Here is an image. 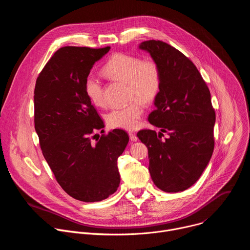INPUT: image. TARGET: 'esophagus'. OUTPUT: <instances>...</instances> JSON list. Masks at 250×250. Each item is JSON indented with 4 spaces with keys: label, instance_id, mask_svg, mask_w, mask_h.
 Listing matches in <instances>:
<instances>
[{
    "label": "esophagus",
    "instance_id": "esophagus-1",
    "mask_svg": "<svg viewBox=\"0 0 250 250\" xmlns=\"http://www.w3.org/2000/svg\"><path fill=\"white\" fill-rule=\"evenodd\" d=\"M129 138H130L131 141H136L138 139L137 136L133 132H129Z\"/></svg>",
    "mask_w": 250,
    "mask_h": 250
}]
</instances>
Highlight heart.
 <instances>
[{"mask_svg": "<svg viewBox=\"0 0 250 250\" xmlns=\"http://www.w3.org/2000/svg\"><path fill=\"white\" fill-rule=\"evenodd\" d=\"M103 73L113 80L126 83L127 105L112 110L106 116L111 127L133 129L144 114L142 104H150L157 97L161 87V72L158 64L152 59H141L137 55L116 53L103 67ZM85 92L96 105H104V86L95 75L85 80Z\"/></svg>", "mask_w": 250, "mask_h": 250, "instance_id": "obj_1", "label": "heart"}]
</instances>
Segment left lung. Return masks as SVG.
I'll list each match as a JSON object with an SVG mask.
<instances>
[{
    "label": "left lung",
    "mask_w": 250,
    "mask_h": 250,
    "mask_svg": "<svg viewBox=\"0 0 250 250\" xmlns=\"http://www.w3.org/2000/svg\"><path fill=\"white\" fill-rule=\"evenodd\" d=\"M158 64L161 87L148 122L160 128L142 129L137 137L148 149L151 179L167 193L182 192L195 184L215 146L216 114L209 90L195 64L161 41L139 44ZM163 132L168 137L161 140Z\"/></svg>",
    "instance_id": "left-lung-1"
}]
</instances>
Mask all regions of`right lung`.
<instances>
[{
	"instance_id": "add662e5",
	"label": "right lung",
	"mask_w": 250,
	"mask_h": 250,
	"mask_svg": "<svg viewBox=\"0 0 250 250\" xmlns=\"http://www.w3.org/2000/svg\"><path fill=\"white\" fill-rule=\"evenodd\" d=\"M110 48H59L34 88V127L42 154L61 188L87 203L104 200L118 190V158L128 142L123 129L92 141V134L104 132V125L86 95L85 80Z\"/></svg>"
}]
</instances>
